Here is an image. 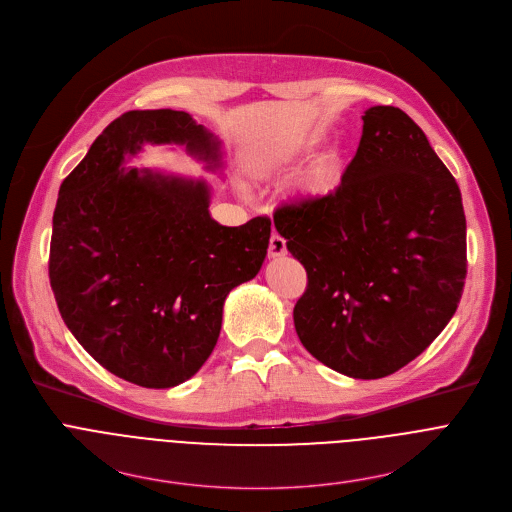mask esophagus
I'll return each instance as SVG.
<instances>
[{
  "label": "esophagus",
  "instance_id": "obj_1",
  "mask_svg": "<svg viewBox=\"0 0 512 512\" xmlns=\"http://www.w3.org/2000/svg\"><path fill=\"white\" fill-rule=\"evenodd\" d=\"M269 257H273V259H277V257H283L285 253H287V247H285V241L277 235V233H273L271 235V239H269Z\"/></svg>",
  "mask_w": 512,
  "mask_h": 512
}]
</instances>
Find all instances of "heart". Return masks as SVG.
Instances as JSON below:
<instances>
[{"mask_svg":"<svg viewBox=\"0 0 512 512\" xmlns=\"http://www.w3.org/2000/svg\"><path fill=\"white\" fill-rule=\"evenodd\" d=\"M312 192L314 194H322V192H328L330 190V180L326 178V176H320V178H316L314 182H312Z\"/></svg>","mask_w":512,"mask_h":512,"instance_id":"b5f03b06","label":"heart"}]
</instances>
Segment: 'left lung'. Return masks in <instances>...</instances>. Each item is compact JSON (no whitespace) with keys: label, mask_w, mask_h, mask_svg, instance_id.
Returning <instances> with one entry per match:
<instances>
[{"label":"left lung","mask_w":512,"mask_h":512,"mask_svg":"<svg viewBox=\"0 0 512 512\" xmlns=\"http://www.w3.org/2000/svg\"><path fill=\"white\" fill-rule=\"evenodd\" d=\"M273 223L308 273L296 332L346 377L393 375L456 314L466 279L462 194L399 107L364 111L340 186L279 206Z\"/></svg>","instance_id":"left-lung-1"}]
</instances>
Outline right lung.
Segmentation results:
<instances>
[{
    "label": "right lung",
    "mask_w": 512,
    "mask_h": 512,
    "mask_svg": "<svg viewBox=\"0 0 512 512\" xmlns=\"http://www.w3.org/2000/svg\"><path fill=\"white\" fill-rule=\"evenodd\" d=\"M143 143L186 145L208 170L223 168L221 141L192 115L123 113L60 184L48 273L64 324L101 367L170 389L210 356L229 291L263 265L271 221L223 227L204 180L123 168Z\"/></svg>",
    "instance_id": "obj_1"
}]
</instances>
